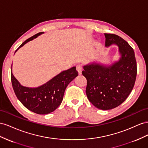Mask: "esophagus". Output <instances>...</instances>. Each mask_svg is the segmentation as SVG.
Here are the masks:
<instances>
[{"mask_svg":"<svg viewBox=\"0 0 148 148\" xmlns=\"http://www.w3.org/2000/svg\"><path fill=\"white\" fill-rule=\"evenodd\" d=\"M76 69H77V71H78L79 74H81L82 71V64H77L76 66Z\"/></svg>","mask_w":148,"mask_h":148,"instance_id":"obj_1","label":"esophagus"}]
</instances>
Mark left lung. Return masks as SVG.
Returning a JSON list of instances; mask_svg holds the SVG:
<instances>
[{"instance_id":"1","label":"left lung","mask_w":148,"mask_h":148,"mask_svg":"<svg viewBox=\"0 0 148 148\" xmlns=\"http://www.w3.org/2000/svg\"><path fill=\"white\" fill-rule=\"evenodd\" d=\"M105 46L116 45L121 57L111 65L95 62L84 66L82 75L87 79L86 95L97 108L107 110L119 106L134 87L137 74L133 49L120 36L105 33Z\"/></svg>"}]
</instances>
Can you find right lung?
<instances>
[{
	"mask_svg": "<svg viewBox=\"0 0 148 148\" xmlns=\"http://www.w3.org/2000/svg\"><path fill=\"white\" fill-rule=\"evenodd\" d=\"M42 33L43 32L37 33L25 41L15 52ZM77 75L76 67H73L61 72L43 85L31 88L21 85L12 74V65L11 67V81L16 97L29 110L40 115L53 112L60 106L67 86Z\"/></svg>",
	"mask_w": 148,
	"mask_h": 148,
	"instance_id": "right-lung-1",
	"label": "right lung"
}]
</instances>
